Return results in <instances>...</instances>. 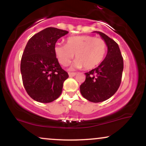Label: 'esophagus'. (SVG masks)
Here are the masks:
<instances>
[{
  "mask_svg": "<svg viewBox=\"0 0 146 146\" xmlns=\"http://www.w3.org/2000/svg\"><path fill=\"white\" fill-rule=\"evenodd\" d=\"M75 75H76V73H68V75H69L70 77H73L75 76Z\"/></svg>",
  "mask_w": 146,
  "mask_h": 146,
  "instance_id": "obj_1",
  "label": "esophagus"
}]
</instances>
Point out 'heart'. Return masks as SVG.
I'll return each instance as SVG.
<instances>
[{
    "label": "heart",
    "instance_id": "heart-1",
    "mask_svg": "<svg viewBox=\"0 0 146 146\" xmlns=\"http://www.w3.org/2000/svg\"><path fill=\"white\" fill-rule=\"evenodd\" d=\"M107 45L104 40L93 36L69 37L66 44L57 42L54 47L55 53L59 62L67 66L74 57L75 68L86 70L93 69L104 59Z\"/></svg>",
    "mask_w": 146,
    "mask_h": 146
}]
</instances>
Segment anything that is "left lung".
Instances as JSON below:
<instances>
[{"instance_id":"left-lung-1","label":"left lung","mask_w":146,"mask_h":146,"mask_svg":"<svg viewBox=\"0 0 146 146\" xmlns=\"http://www.w3.org/2000/svg\"><path fill=\"white\" fill-rule=\"evenodd\" d=\"M95 32L104 40L108 53L98 67L85 73L86 80L80 85V93L88 101L98 103L109 99L118 90L121 82L123 60L116 42L104 33Z\"/></svg>"}]
</instances>
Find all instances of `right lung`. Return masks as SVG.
I'll use <instances>...</instances> for the list:
<instances>
[{"instance_id": "obj_1", "label": "right lung", "mask_w": 146, "mask_h": 146, "mask_svg": "<svg viewBox=\"0 0 146 146\" xmlns=\"http://www.w3.org/2000/svg\"><path fill=\"white\" fill-rule=\"evenodd\" d=\"M68 31L48 27L33 36L25 46L21 71L24 87L33 100L49 103L61 95L68 73L62 68L54 47L59 38Z\"/></svg>"}]
</instances>
